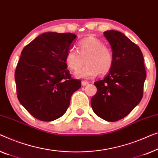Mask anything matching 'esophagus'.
<instances>
[{
	"instance_id": "obj_1",
	"label": "esophagus",
	"mask_w": 158,
	"mask_h": 158,
	"mask_svg": "<svg viewBox=\"0 0 158 158\" xmlns=\"http://www.w3.org/2000/svg\"><path fill=\"white\" fill-rule=\"evenodd\" d=\"M81 84H82V86H86V85H88L89 84V81H84V80H83V81H81Z\"/></svg>"
}]
</instances>
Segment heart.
<instances>
[{"mask_svg": "<svg viewBox=\"0 0 158 158\" xmlns=\"http://www.w3.org/2000/svg\"><path fill=\"white\" fill-rule=\"evenodd\" d=\"M77 46L78 52L74 48H70L64 58L66 66L72 71L78 70L85 59L86 65L77 71L75 77L89 79L99 73L106 74L110 72L114 64V55L103 41L94 36H89L81 40Z\"/></svg>", "mask_w": 158, "mask_h": 158, "instance_id": "heart-1", "label": "heart"}]
</instances>
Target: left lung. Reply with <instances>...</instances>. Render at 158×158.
<instances>
[{"label": "left lung", "mask_w": 158, "mask_h": 158, "mask_svg": "<svg viewBox=\"0 0 158 158\" xmlns=\"http://www.w3.org/2000/svg\"><path fill=\"white\" fill-rule=\"evenodd\" d=\"M104 35L112 47L114 64L105 78L94 82L97 91L91 105L100 118L116 122L130 114L143 98L145 67L140 48L123 33L110 30Z\"/></svg>", "instance_id": "left-lung-1"}]
</instances>
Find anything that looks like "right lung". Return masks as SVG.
I'll use <instances>...</instances> for the list:
<instances>
[{"label": "right lung", "mask_w": 158, "mask_h": 158, "mask_svg": "<svg viewBox=\"0 0 158 158\" xmlns=\"http://www.w3.org/2000/svg\"><path fill=\"white\" fill-rule=\"evenodd\" d=\"M76 37L71 33H44L22 50L15 72L17 97L37 119L61 117L73 93L81 87V81L72 78L64 61Z\"/></svg>", "instance_id": "right-lung-1"}]
</instances>
